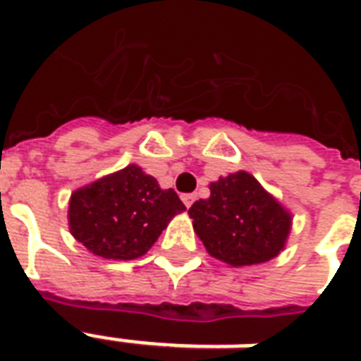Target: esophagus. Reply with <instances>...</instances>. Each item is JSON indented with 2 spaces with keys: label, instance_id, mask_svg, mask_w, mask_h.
Masks as SVG:
<instances>
[{
  "label": "esophagus",
  "instance_id": "obj_1",
  "mask_svg": "<svg viewBox=\"0 0 361 361\" xmlns=\"http://www.w3.org/2000/svg\"><path fill=\"white\" fill-rule=\"evenodd\" d=\"M180 200H183V203L186 205V207H190L192 203H194V200H196V196H194V194H183Z\"/></svg>",
  "mask_w": 361,
  "mask_h": 361
}]
</instances>
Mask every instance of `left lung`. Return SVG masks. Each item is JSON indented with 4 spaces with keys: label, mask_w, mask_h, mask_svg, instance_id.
Here are the masks:
<instances>
[{
    "label": "left lung",
    "mask_w": 361,
    "mask_h": 361,
    "mask_svg": "<svg viewBox=\"0 0 361 361\" xmlns=\"http://www.w3.org/2000/svg\"><path fill=\"white\" fill-rule=\"evenodd\" d=\"M209 190L188 215L211 257L230 267H251L286 249L293 215L251 173H230L211 183Z\"/></svg>",
    "instance_id": "1"
}]
</instances>
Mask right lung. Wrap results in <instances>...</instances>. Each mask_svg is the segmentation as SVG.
<instances>
[{
	"instance_id": "right-lung-1",
	"label": "right lung",
	"mask_w": 361,
	"mask_h": 361,
	"mask_svg": "<svg viewBox=\"0 0 361 361\" xmlns=\"http://www.w3.org/2000/svg\"><path fill=\"white\" fill-rule=\"evenodd\" d=\"M184 209L177 192L159 188L156 178L131 164L72 192L68 224L75 240L97 257L133 261Z\"/></svg>"
}]
</instances>
